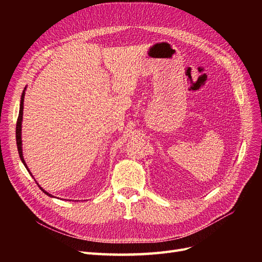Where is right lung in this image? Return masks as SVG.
Segmentation results:
<instances>
[{
	"instance_id": "obj_1",
	"label": "right lung",
	"mask_w": 262,
	"mask_h": 262,
	"mask_svg": "<svg viewBox=\"0 0 262 262\" xmlns=\"http://www.w3.org/2000/svg\"><path fill=\"white\" fill-rule=\"evenodd\" d=\"M25 91H26V87H25V90L23 91L21 97H20L19 114H18V119H17V123H16V143H17V149H18V154H19V157H20V161L24 164V166H25V167H26V169L28 170V172L31 175V172H30V170L28 168V166H27L25 160H24V156H23V144H21V121H23V110H24V98H25ZM31 176H33V175H31ZM33 178H34V176H33ZM37 185H38L39 188L41 189L42 192H45L47 195L53 198L52 194H50L49 192H47L43 188H41L40 186H39L38 182H37Z\"/></svg>"
}]
</instances>
